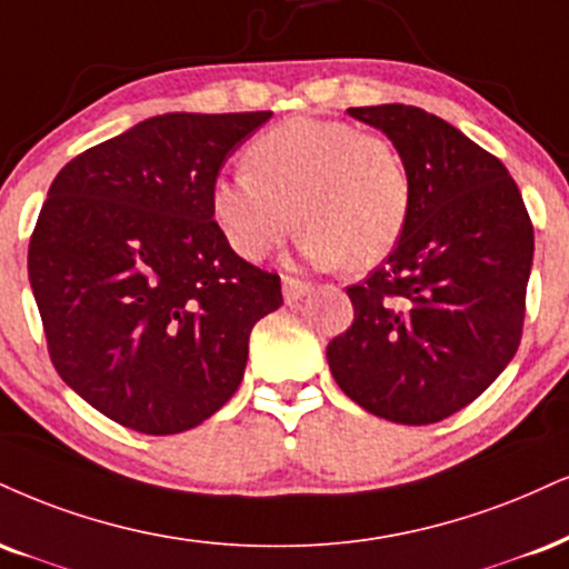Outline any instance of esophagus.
Returning <instances> with one entry per match:
<instances>
[{
	"label": "esophagus",
	"mask_w": 569,
	"mask_h": 569,
	"mask_svg": "<svg viewBox=\"0 0 569 569\" xmlns=\"http://www.w3.org/2000/svg\"><path fill=\"white\" fill-rule=\"evenodd\" d=\"M307 291H310V283H307V280H299V278H293V276H283V299H286V305H297Z\"/></svg>",
	"instance_id": "1"
}]
</instances>
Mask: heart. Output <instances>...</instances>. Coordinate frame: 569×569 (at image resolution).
<instances>
[{
	"label": "heart",
	"instance_id": "obj_1",
	"mask_svg": "<svg viewBox=\"0 0 569 569\" xmlns=\"http://www.w3.org/2000/svg\"><path fill=\"white\" fill-rule=\"evenodd\" d=\"M246 172L217 177L211 214L243 259H262L302 222L299 251L315 264L373 267L400 243L410 180L385 137L299 116L246 148Z\"/></svg>",
	"mask_w": 569,
	"mask_h": 569
}]
</instances>
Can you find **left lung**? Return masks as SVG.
<instances>
[{
    "instance_id": "left-lung-1",
    "label": "left lung",
    "mask_w": 569,
    "mask_h": 569,
    "mask_svg": "<svg viewBox=\"0 0 569 569\" xmlns=\"http://www.w3.org/2000/svg\"><path fill=\"white\" fill-rule=\"evenodd\" d=\"M347 113L392 140L410 180V217L392 254L347 289L355 320L328 345V368L379 419L442 421L515 358L530 214L509 169L440 116L402 102Z\"/></svg>"
}]
</instances>
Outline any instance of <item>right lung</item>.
Masks as SVG:
<instances>
[{
    "label": "right lung",
    "mask_w": 569,
    "mask_h": 569,
    "mask_svg": "<svg viewBox=\"0 0 569 569\" xmlns=\"http://www.w3.org/2000/svg\"><path fill=\"white\" fill-rule=\"evenodd\" d=\"M163 113L68 161L29 243L54 371L121 427L177 435L236 395L280 278L230 249L211 214L228 156L270 119Z\"/></svg>",
    "instance_id": "right-lung-1"
}]
</instances>
